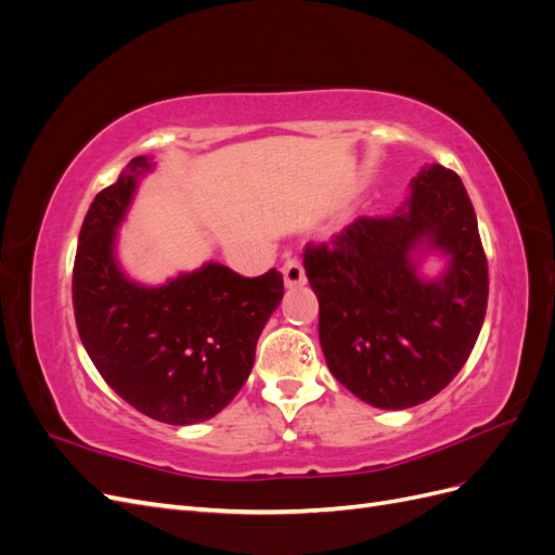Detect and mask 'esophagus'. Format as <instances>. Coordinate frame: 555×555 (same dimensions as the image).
<instances>
[{
	"label": "esophagus",
	"instance_id": "34e87169",
	"mask_svg": "<svg viewBox=\"0 0 555 555\" xmlns=\"http://www.w3.org/2000/svg\"><path fill=\"white\" fill-rule=\"evenodd\" d=\"M282 275H284V284L287 287H300V284H306V271L304 266H300V261L296 259H287L282 266Z\"/></svg>",
	"mask_w": 555,
	"mask_h": 555
}]
</instances>
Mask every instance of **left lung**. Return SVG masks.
I'll return each instance as SVG.
<instances>
[{
    "label": "left lung",
    "instance_id": "left-lung-1",
    "mask_svg": "<svg viewBox=\"0 0 555 555\" xmlns=\"http://www.w3.org/2000/svg\"><path fill=\"white\" fill-rule=\"evenodd\" d=\"M428 250L450 257L438 281L417 275ZM304 266L328 371L367 405L414 408L465 365L489 304V263L451 169L424 166L396 215L359 217L331 243H308Z\"/></svg>",
    "mask_w": 555,
    "mask_h": 555
}]
</instances>
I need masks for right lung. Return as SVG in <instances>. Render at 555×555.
<instances>
[{
  "mask_svg": "<svg viewBox=\"0 0 555 555\" xmlns=\"http://www.w3.org/2000/svg\"><path fill=\"white\" fill-rule=\"evenodd\" d=\"M150 166L133 157L94 196L76 247L74 314L82 347L117 396L162 424L190 426L241 391L284 282L275 268L243 278L215 261L159 287L129 280L115 238Z\"/></svg>",
  "mask_w": 555,
  "mask_h": 555,
  "instance_id": "obj_1",
  "label": "right lung"
}]
</instances>
